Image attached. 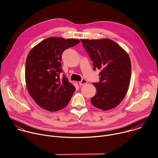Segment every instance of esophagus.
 Segmentation results:
<instances>
[{
	"instance_id": "34e87169",
	"label": "esophagus",
	"mask_w": 158,
	"mask_h": 158,
	"mask_svg": "<svg viewBox=\"0 0 158 158\" xmlns=\"http://www.w3.org/2000/svg\"><path fill=\"white\" fill-rule=\"evenodd\" d=\"M86 83H87V81L85 79H82L80 82H79V85H84V84H86Z\"/></svg>"
}]
</instances>
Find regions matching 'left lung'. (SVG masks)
Masks as SVG:
<instances>
[{
	"label": "left lung",
	"instance_id": "1",
	"mask_svg": "<svg viewBox=\"0 0 158 158\" xmlns=\"http://www.w3.org/2000/svg\"><path fill=\"white\" fill-rule=\"evenodd\" d=\"M93 62V69L101 70L99 82L92 104L107 110L116 107L124 98L131 74V64L127 52L114 41L108 39H81Z\"/></svg>",
	"mask_w": 158,
	"mask_h": 158
}]
</instances>
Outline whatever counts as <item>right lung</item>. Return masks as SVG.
<instances>
[{
    "mask_svg": "<svg viewBox=\"0 0 158 158\" xmlns=\"http://www.w3.org/2000/svg\"><path fill=\"white\" fill-rule=\"evenodd\" d=\"M80 42L74 39L49 37L32 48L26 62V82L35 102L49 111H56L68 104L76 88L62 72V54Z\"/></svg>",
    "mask_w": 158,
    "mask_h": 158,
    "instance_id": "add662e5",
    "label": "right lung"
}]
</instances>
